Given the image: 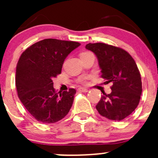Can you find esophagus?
I'll return each mask as SVG.
<instances>
[{"label": "esophagus", "mask_w": 158, "mask_h": 158, "mask_svg": "<svg viewBox=\"0 0 158 158\" xmlns=\"http://www.w3.org/2000/svg\"><path fill=\"white\" fill-rule=\"evenodd\" d=\"M78 90L81 92H89V89H85V88H79Z\"/></svg>", "instance_id": "34e87169"}]
</instances>
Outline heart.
Returning <instances> with one entry per match:
<instances>
[{"mask_svg":"<svg viewBox=\"0 0 158 158\" xmlns=\"http://www.w3.org/2000/svg\"><path fill=\"white\" fill-rule=\"evenodd\" d=\"M89 52H82V53L80 54V56H82V55H85V54H88ZM80 82H82V83H85V78H82V79H80Z\"/></svg>","mask_w":158,"mask_h":158,"instance_id":"heart-1","label":"heart"}]
</instances>
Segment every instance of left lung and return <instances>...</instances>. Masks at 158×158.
Wrapping results in <instances>:
<instances>
[{
    "mask_svg": "<svg viewBox=\"0 0 158 158\" xmlns=\"http://www.w3.org/2000/svg\"><path fill=\"white\" fill-rule=\"evenodd\" d=\"M85 48L96 56L105 83H112L111 93H103L95 106L97 111L110 120H123L138 106L142 92L136 63L125 49L109 44H89Z\"/></svg>",
    "mask_w": 158,
    "mask_h": 158,
    "instance_id": "obj_1",
    "label": "left lung"
}]
</instances>
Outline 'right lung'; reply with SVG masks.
Returning <instances> with one entry per match:
<instances>
[{
	"label": "right lung",
	"mask_w": 158,
	"mask_h": 158,
	"mask_svg": "<svg viewBox=\"0 0 158 158\" xmlns=\"http://www.w3.org/2000/svg\"><path fill=\"white\" fill-rule=\"evenodd\" d=\"M79 46L74 41L45 39L30 46L20 56L16 69L17 95L38 122L55 123L71 109L76 89L57 93L52 79L61 73L64 60Z\"/></svg>",
	"instance_id": "obj_1"
}]
</instances>
